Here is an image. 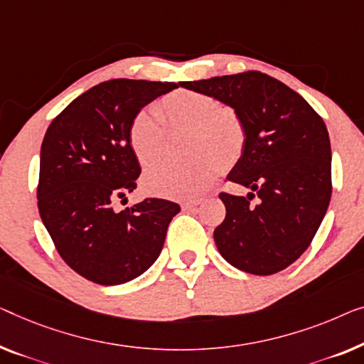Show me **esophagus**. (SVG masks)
Instances as JSON below:
<instances>
[{
  "mask_svg": "<svg viewBox=\"0 0 364 364\" xmlns=\"http://www.w3.org/2000/svg\"><path fill=\"white\" fill-rule=\"evenodd\" d=\"M200 203H202V200H191V202H183L182 208L183 210H195Z\"/></svg>",
  "mask_w": 364,
  "mask_h": 364,
  "instance_id": "1",
  "label": "esophagus"
}]
</instances>
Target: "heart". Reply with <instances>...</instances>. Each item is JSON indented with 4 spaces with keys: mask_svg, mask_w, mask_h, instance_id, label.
<instances>
[{
    "mask_svg": "<svg viewBox=\"0 0 364 364\" xmlns=\"http://www.w3.org/2000/svg\"><path fill=\"white\" fill-rule=\"evenodd\" d=\"M164 118L172 128L191 129L192 161L183 164L156 162L141 178L147 193L188 200L198 197L215 182L225 164H235L245 147V126L238 113L221 107L210 95L178 90L154 107L139 109L129 124V146L141 164H149L164 144Z\"/></svg>",
    "mask_w": 364,
    "mask_h": 364,
    "instance_id": "b5f03b06",
    "label": "heart"
}]
</instances>
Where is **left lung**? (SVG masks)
<instances>
[{
    "label": "left lung",
    "mask_w": 364,
    "mask_h": 364,
    "mask_svg": "<svg viewBox=\"0 0 364 364\" xmlns=\"http://www.w3.org/2000/svg\"><path fill=\"white\" fill-rule=\"evenodd\" d=\"M233 108L245 147L228 181L251 192L220 193L226 207L213 231L220 255L236 269L269 276L312 243L331 197V147L323 119L292 88L266 73L243 72L181 82ZM256 191L258 203L249 200Z\"/></svg>",
    "instance_id": "obj_1"
}]
</instances>
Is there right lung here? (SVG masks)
I'll list each match as a JSON object with an SVG mask.
<instances>
[{"instance_id": "1", "label": "right lung", "mask_w": 364, "mask_h": 364, "mask_svg": "<svg viewBox=\"0 0 364 364\" xmlns=\"http://www.w3.org/2000/svg\"><path fill=\"white\" fill-rule=\"evenodd\" d=\"M177 87L103 82L73 100L46 131L38 187L42 223L62 259L100 286L129 282L149 269L181 212L162 198H146L123 212L113 207L134 191L141 173L129 146L131 119Z\"/></svg>"}]
</instances>
